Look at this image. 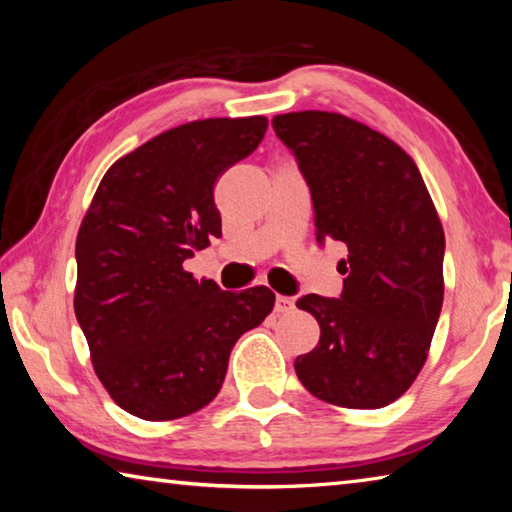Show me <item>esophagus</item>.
Instances as JSON below:
<instances>
[{"mask_svg":"<svg viewBox=\"0 0 512 512\" xmlns=\"http://www.w3.org/2000/svg\"><path fill=\"white\" fill-rule=\"evenodd\" d=\"M293 307H296V302H293V298H289V296H277L275 298V311H277V314H287V311H291Z\"/></svg>","mask_w":512,"mask_h":512,"instance_id":"1","label":"esophagus"}]
</instances>
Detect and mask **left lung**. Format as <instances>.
<instances>
[{
	"label": "left lung",
	"mask_w": 512,
	"mask_h": 512,
	"mask_svg": "<svg viewBox=\"0 0 512 512\" xmlns=\"http://www.w3.org/2000/svg\"><path fill=\"white\" fill-rule=\"evenodd\" d=\"M273 128L307 178L318 244L348 248L341 298L296 302L320 325L296 375L318 400L381 409L429 357L445 296L443 223L411 155L370 126L302 110L275 115Z\"/></svg>",
	"instance_id": "8db88e82"
}]
</instances>
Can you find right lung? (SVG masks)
Segmentation results:
<instances>
[{"mask_svg":"<svg viewBox=\"0 0 512 512\" xmlns=\"http://www.w3.org/2000/svg\"><path fill=\"white\" fill-rule=\"evenodd\" d=\"M268 119L189 121L119 158L76 237L74 311L101 384L142 420L185 418L221 391L237 339L275 293L221 291L183 264L221 237L214 185L248 158Z\"/></svg>","mask_w":512,"mask_h":512,"instance_id":"1","label":"right lung"}]
</instances>
